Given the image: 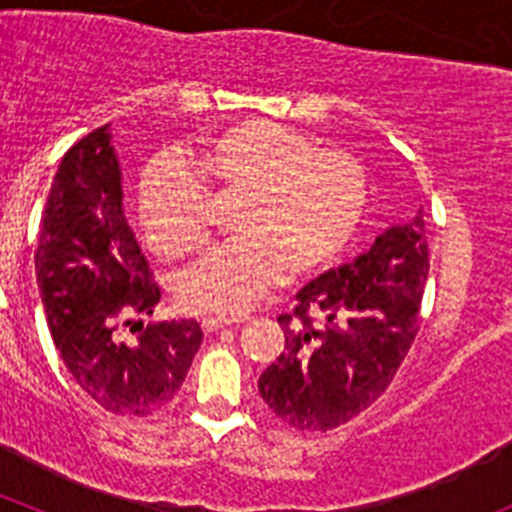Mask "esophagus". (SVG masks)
<instances>
[{"mask_svg": "<svg viewBox=\"0 0 512 512\" xmlns=\"http://www.w3.org/2000/svg\"><path fill=\"white\" fill-rule=\"evenodd\" d=\"M233 323H238V320H235V318H220V315H205V318H202V330L212 333V330L225 328V325H233Z\"/></svg>", "mask_w": 512, "mask_h": 512, "instance_id": "34e87169", "label": "esophagus"}]
</instances>
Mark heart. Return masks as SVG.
Here are the masks:
<instances>
[{"label":"heart","instance_id":"b5f03b06","mask_svg":"<svg viewBox=\"0 0 512 512\" xmlns=\"http://www.w3.org/2000/svg\"><path fill=\"white\" fill-rule=\"evenodd\" d=\"M189 164L194 172L161 158L140 184V223L161 256H182L205 241V183L243 194L238 241L210 248L176 277V297L192 312L241 315L282 282L287 266L310 274L333 264L364 220V166L274 122H238L194 148Z\"/></svg>","mask_w":512,"mask_h":512}]
</instances>
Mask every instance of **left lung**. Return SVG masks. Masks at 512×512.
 <instances>
[{
    "instance_id": "8db88e82",
    "label": "left lung",
    "mask_w": 512,
    "mask_h": 512,
    "mask_svg": "<svg viewBox=\"0 0 512 512\" xmlns=\"http://www.w3.org/2000/svg\"><path fill=\"white\" fill-rule=\"evenodd\" d=\"M428 266L418 210L305 284L295 312L279 315L282 354L259 377L271 413L297 431H330L382 397L418 336Z\"/></svg>"
}]
</instances>
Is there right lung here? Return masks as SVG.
<instances>
[{
    "label": "right lung",
    "mask_w": 512,
    "mask_h": 512,
    "mask_svg": "<svg viewBox=\"0 0 512 512\" xmlns=\"http://www.w3.org/2000/svg\"><path fill=\"white\" fill-rule=\"evenodd\" d=\"M35 277L58 354L97 405L143 418L174 400L202 328L197 320L135 323L133 343L117 338L130 315H153L161 289L125 220L110 125L81 138L58 164L40 220Z\"/></svg>",
    "instance_id": "add662e5"
}]
</instances>
